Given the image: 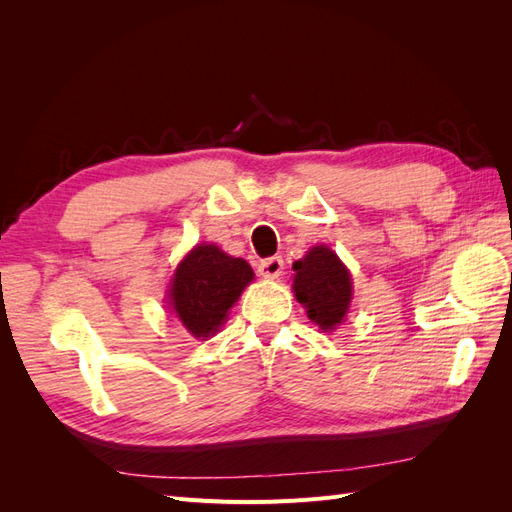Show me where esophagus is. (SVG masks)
<instances>
[{"label":"esophagus","instance_id":"esophagus-1","mask_svg":"<svg viewBox=\"0 0 512 512\" xmlns=\"http://www.w3.org/2000/svg\"><path fill=\"white\" fill-rule=\"evenodd\" d=\"M258 271H260L262 277H267V280H277V277L284 273V260H282V256H273V258L262 260Z\"/></svg>","mask_w":512,"mask_h":512}]
</instances>
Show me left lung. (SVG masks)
Wrapping results in <instances>:
<instances>
[{
	"instance_id": "1",
	"label": "left lung",
	"mask_w": 512,
	"mask_h": 512,
	"mask_svg": "<svg viewBox=\"0 0 512 512\" xmlns=\"http://www.w3.org/2000/svg\"><path fill=\"white\" fill-rule=\"evenodd\" d=\"M292 292L307 318L322 331H333L346 320L352 301L350 271L327 245H316L292 265Z\"/></svg>"
}]
</instances>
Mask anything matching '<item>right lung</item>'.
<instances>
[{
	"label": "right lung",
	"mask_w": 512,
	"mask_h": 512,
	"mask_svg": "<svg viewBox=\"0 0 512 512\" xmlns=\"http://www.w3.org/2000/svg\"><path fill=\"white\" fill-rule=\"evenodd\" d=\"M252 280L254 271L243 258H232L213 243L196 245L175 269L168 305L188 333L207 339L218 333Z\"/></svg>",
	"instance_id": "obj_1"
}]
</instances>
